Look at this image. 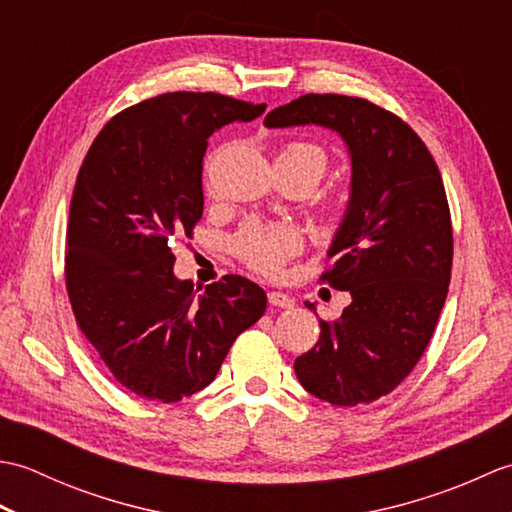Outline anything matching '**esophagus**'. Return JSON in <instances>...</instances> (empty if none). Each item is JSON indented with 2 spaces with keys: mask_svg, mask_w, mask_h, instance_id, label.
<instances>
[{
  "mask_svg": "<svg viewBox=\"0 0 512 512\" xmlns=\"http://www.w3.org/2000/svg\"><path fill=\"white\" fill-rule=\"evenodd\" d=\"M268 303L275 308H286V310L295 308V299H292L288 292H279V290L268 292Z\"/></svg>",
  "mask_w": 512,
  "mask_h": 512,
  "instance_id": "1",
  "label": "esophagus"
}]
</instances>
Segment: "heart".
<instances>
[{
	"label": "heart",
	"instance_id": "b5f03b06",
	"mask_svg": "<svg viewBox=\"0 0 512 512\" xmlns=\"http://www.w3.org/2000/svg\"><path fill=\"white\" fill-rule=\"evenodd\" d=\"M277 160H284L292 167H299L317 184L328 167L325 151L312 143H288L279 151ZM299 248L297 235L290 228H250L237 237L235 250L244 262L264 275H275L290 255Z\"/></svg>",
	"mask_w": 512,
	"mask_h": 512
}]
</instances>
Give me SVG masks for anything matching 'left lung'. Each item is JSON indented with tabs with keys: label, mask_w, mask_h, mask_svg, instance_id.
<instances>
[{
	"label": "left lung",
	"mask_w": 512,
	"mask_h": 512,
	"mask_svg": "<svg viewBox=\"0 0 512 512\" xmlns=\"http://www.w3.org/2000/svg\"><path fill=\"white\" fill-rule=\"evenodd\" d=\"M264 125H317L345 143L350 200L323 279L350 290L352 303L334 323L319 321V341L297 358L295 374L336 407L378 400L420 361L447 299L453 233L436 160L407 123L354 96H299Z\"/></svg>",
	"instance_id": "1"
}]
</instances>
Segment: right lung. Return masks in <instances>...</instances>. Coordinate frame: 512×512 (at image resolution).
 <instances>
[{"label": "right lung", "mask_w": 512, "mask_h": 512, "mask_svg": "<svg viewBox=\"0 0 512 512\" xmlns=\"http://www.w3.org/2000/svg\"><path fill=\"white\" fill-rule=\"evenodd\" d=\"M264 110L213 92L160 94L114 116L83 160L65 284L83 334L136 396L178 402L200 391L262 319V288L226 275L198 292L173 273L169 244L202 217L206 140Z\"/></svg>", "instance_id": "add662e5"}]
</instances>
